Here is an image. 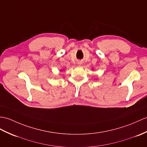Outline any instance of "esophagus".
<instances>
[{
	"label": "esophagus",
	"instance_id": "34e87169",
	"mask_svg": "<svg viewBox=\"0 0 147 147\" xmlns=\"http://www.w3.org/2000/svg\"><path fill=\"white\" fill-rule=\"evenodd\" d=\"M79 64H81V63H79Z\"/></svg>",
	"mask_w": 147,
	"mask_h": 147
}]
</instances>
